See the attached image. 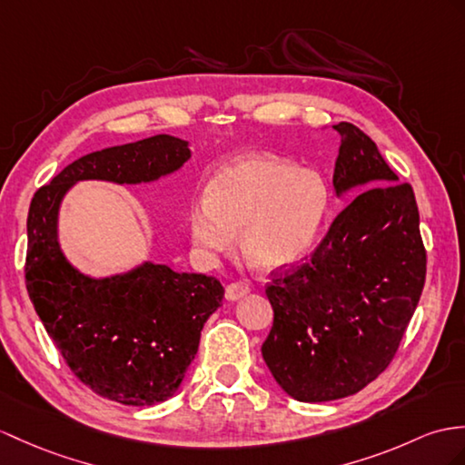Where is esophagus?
<instances>
[{
    "label": "esophagus",
    "mask_w": 465,
    "mask_h": 465,
    "mask_svg": "<svg viewBox=\"0 0 465 465\" xmlns=\"http://www.w3.org/2000/svg\"><path fill=\"white\" fill-rule=\"evenodd\" d=\"M246 293H251V286L246 284V282H232V284H229L226 286V292H224V296H226V300H231V302H236V300H241V298H244Z\"/></svg>",
    "instance_id": "1"
}]
</instances>
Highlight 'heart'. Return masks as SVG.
Segmentation results:
<instances>
[{
    "mask_svg": "<svg viewBox=\"0 0 465 465\" xmlns=\"http://www.w3.org/2000/svg\"><path fill=\"white\" fill-rule=\"evenodd\" d=\"M330 205L322 173L276 155L241 157L211 179L189 211V232L207 252H224L241 231V251L258 270H278L312 251Z\"/></svg>",
    "mask_w": 465,
    "mask_h": 465,
    "instance_id": "obj_1",
    "label": "heart"
}]
</instances>
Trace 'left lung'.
Returning a JSON list of instances; mask_svg holds the SVG:
<instances>
[{"instance_id": "8db88e82", "label": "left lung", "mask_w": 465, "mask_h": 465, "mask_svg": "<svg viewBox=\"0 0 465 465\" xmlns=\"http://www.w3.org/2000/svg\"><path fill=\"white\" fill-rule=\"evenodd\" d=\"M337 193L357 197L331 221L313 252L272 270L274 323L262 357L302 402L343 399L387 369L422 296L426 248L414 191L399 183L375 142L349 122L333 126Z\"/></svg>"}]
</instances>
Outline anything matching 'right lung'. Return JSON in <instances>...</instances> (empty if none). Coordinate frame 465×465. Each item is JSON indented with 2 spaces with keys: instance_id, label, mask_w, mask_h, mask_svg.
<instances>
[{
  "instance_id": "add662e5",
  "label": "right lung",
  "mask_w": 465,
  "mask_h": 465,
  "mask_svg": "<svg viewBox=\"0 0 465 465\" xmlns=\"http://www.w3.org/2000/svg\"><path fill=\"white\" fill-rule=\"evenodd\" d=\"M173 135L83 155L35 191L27 214L25 284L39 320L74 377L102 399L150 406L172 396L195 359L203 325L224 288L205 274L147 262L128 274L93 280L56 242V211L74 181H153L189 160Z\"/></svg>"
}]
</instances>
